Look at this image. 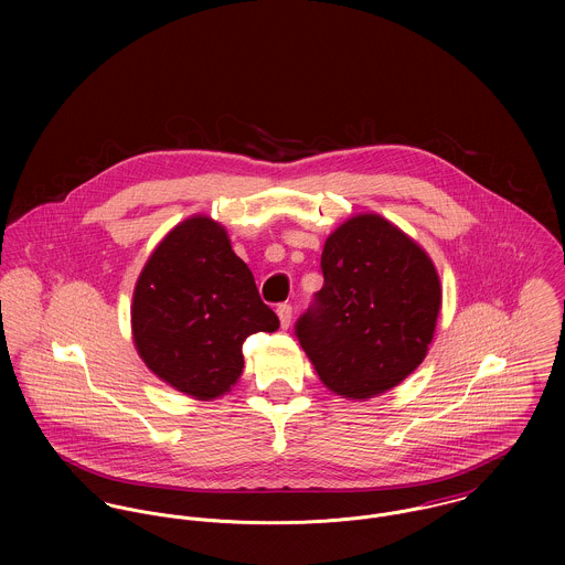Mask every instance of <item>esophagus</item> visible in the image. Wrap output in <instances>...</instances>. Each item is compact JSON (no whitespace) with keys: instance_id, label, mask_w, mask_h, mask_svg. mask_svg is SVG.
I'll use <instances>...</instances> for the list:
<instances>
[{"instance_id":"obj_1","label":"esophagus","mask_w":565,"mask_h":565,"mask_svg":"<svg viewBox=\"0 0 565 565\" xmlns=\"http://www.w3.org/2000/svg\"><path fill=\"white\" fill-rule=\"evenodd\" d=\"M276 313H278V318H280V326L282 328H289V323H291V316H294V309H291V305H278V309H276Z\"/></svg>"}]
</instances>
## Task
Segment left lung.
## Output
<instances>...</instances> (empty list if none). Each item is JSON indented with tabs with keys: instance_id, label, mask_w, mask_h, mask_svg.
<instances>
[{
	"instance_id": "obj_1",
	"label": "left lung",
	"mask_w": 565,
	"mask_h": 565,
	"mask_svg": "<svg viewBox=\"0 0 565 565\" xmlns=\"http://www.w3.org/2000/svg\"><path fill=\"white\" fill-rule=\"evenodd\" d=\"M322 274L296 337L323 385L352 401L396 387L433 341L441 307L433 260L381 215H356L323 243Z\"/></svg>"
}]
</instances>
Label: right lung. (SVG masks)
<instances>
[{"label": "right lung", "instance_id": "add662e5", "mask_svg": "<svg viewBox=\"0 0 565 565\" xmlns=\"http://www.w3.org/2000/svg\"><path fill=\"white\" fill-rule=\"evenodd\" d=\"M278 326L226 231L202 215L162 239L135 287L132 332L141 359L200 401L226 394L242 376L243 341Z\"/></svg>", "mask_w": 565, "mask_h": 565}]
</instances>
